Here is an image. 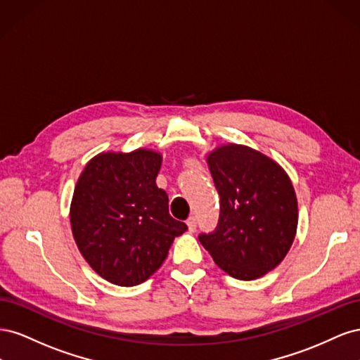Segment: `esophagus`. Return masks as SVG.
<instances>
[{
    "label": "esophagus",
    "instance_id": "obj_1",
    "mask_svg": "<svg viewBox=\"0 0 360 360\" xmlns=\"http://www.w3.org/2000/svg\"><path fill=\"white\" fill-rule=\"evenodd\" d=\"M188 226H189V231H192V233L197 230V217L191 216L189 219H188Z\"/></svg>",
    "mask_w": 360,
    "mask_h": 360
}]
</instances>
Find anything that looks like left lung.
Masks as SVG:
<instances>
[{"label": "left lung", "instance_id": "obj_1", "mask_svg": "<svg viewBox=\"0 0 360 360\" xmlns=\"http://www.w3.org/2000/svg\"><path fill=\"white\" fill-rule=\"evenodd\" d=\"M207 162L219 193V219L198 240L233 278L266 275L284 259L296 236L297 200L288 176L245 146L219 147Z\"/></svg>", "mask_w": 360, "mask_h": 360}]
</instances>
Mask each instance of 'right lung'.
<instances>
[{"mask_svg": "<svg viewBox=\"0 0 360 360\" xmlns=\"http://www.w3.org/2000/svg\"><path fill=\"white\" fill-rule=\"evenodd\" d=\"M162 156L139 148L103 153L86 163L76 183L70 224L86 263L111 284L134 287L165 261L174 238L188 230L168 212L156 186Z\"/></svg>", "mask_w": 360, "mask_h": 360, "instance_id": "1", "label": "right lung"}]
</instances>
